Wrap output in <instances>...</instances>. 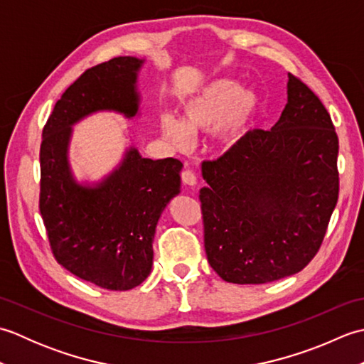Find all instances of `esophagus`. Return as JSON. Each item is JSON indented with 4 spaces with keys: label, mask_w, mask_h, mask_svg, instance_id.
Here are the masks:
<instances>
[{
    "label": "esophagus",
    "mask_w": 364,
    "mask_h": 364,
    "mask_svg": "<svg viewBox=\"0 0 364 364\" xmlns=\"http://www.w3.org/2000/svg\"><path fill=\"white\" fill-rule=\"evenodd\" d=\"M181 180L186 186H196L197 184V176L192 170H183L181 172Z\"/></svg>",
    "instance_id": "1"
}]
</instances>
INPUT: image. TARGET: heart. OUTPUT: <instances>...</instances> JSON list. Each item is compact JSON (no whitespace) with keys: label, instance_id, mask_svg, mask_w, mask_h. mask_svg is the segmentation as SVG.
I'll return each mask as SVG.
<instances>
[{"label":"heart","instance_id":"obj_1","mask_svg":"<svg viewBox=\"0 0 364 364\" xmlns=\"http://www.w3.org/2000/svg\"><path fill=\"white\" fill-rule=\"evenodd\" d=\"M259 98L236 80L219 78L198 89L181 103V119L172 114L159 117L161 134L178 146L188 149L194 134L214 133L227 145L233 144L258 109Z\"/></svg>","mask_w":364,"mask_h":364}]
</instances>
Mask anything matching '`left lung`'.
Here are the masks:
<instances>
[{
  "label": "left lung",
  "instance_id": "8db88e82",
  "mask_svg": "<svg viewBox=\"0 0 364 364\" xmlns=\"http://www.w3.org/2000/svg\"><path fill=\"white\" fill-rule=\"evenodd\" d=\"M338 149L326 106L288 73V103L270 131H249L203 162L205 250L222 280L275 282L314 258L338 202Z\"/></svg>",
  "mask_w": 364,
  "mask_h": 364
}]
</instances>
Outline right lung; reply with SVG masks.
I'll use <instances>...</instances> for the list:
<instances>
[{
    "label": "right lung",
    "mask_w": 364,
    "mask_h": 364,
    "mask_svg": "<svg viewBox=\"0 0 364 364\" xmlns=\"http://www.w3.org/2000/svg\"><path fill=\"white\" fill-rule=\"evenodd\" d=\"M145 59L114 58L84 72L50 115L41 145V214L54 258L82 280L128 291L151 272L162 211L180 194L181 161L144 158L131 145L97 183H80L68 161L73 125L102 111L133 119Z\"/></svg>",
    "instance_id": "1"
}]
</instances>
